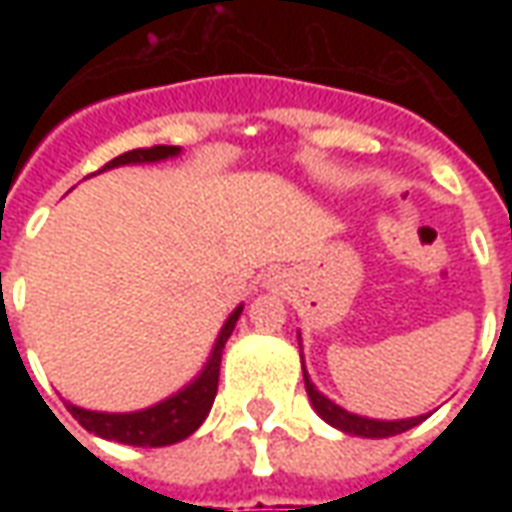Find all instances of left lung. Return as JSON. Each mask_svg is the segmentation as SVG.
I'll return each instance as SVG.
<instances>
[{
	"label": "left lung",
	"mask_w": 512,
	"mask_h": 512,
	"mask_svg": "<svg viewBox=\"0 0 512 512\" xmlns=\"http://www.w3.org/2000/svg\"><path fill=\"white\" fill-rule=\"evenodd\" d=\"M299 348H301V334H299ZM304 367V362H301ZM304 386H307V395H310L312 408L318 411V417L323 422H329L332 428L343 430L348 436H362V439H386V436H397V433H406L414 425H419L428 414H419V417L408 419H370L359 417L354 411H345L343 406H337L334 400L323 395L318 386L312 384L310 376H307V367H304Z\"/></svg>",
	"instance_id": "left-lung-1"
}]
</instances>
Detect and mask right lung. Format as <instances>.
<instances>
[{"mask_svg": "<svg viewBox=\"0 0 512 512\" xmlns=\"http://www.w3.org/2000/svg\"><path fill=\"white\" fill-rule=\"evenodd\" d=\"M180 153L183 150L175 145L139 147V150H128L123 156L112 158L104 169L126 167V164H158V161H167V158H175ZM104 169H98V172H104ZM241 312H244V304H238L230 312V318L224 321V326L216 334V343H213L202 370L175 395L164 397L153 406L139 408V411H90V408L73 406L71 400H65V406L73 417L79 419L84 430H90L101 439L131 444V447H167V444L189 439L211 411L216 386H219L222 351L230 340V334H233L235 323L241 318Z\"/></svg>", "mask_w": 512, "mask_h": 512, "instance_id": "obj_1", "label": "right lung"}]
</instances>
